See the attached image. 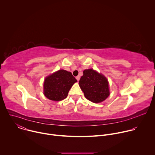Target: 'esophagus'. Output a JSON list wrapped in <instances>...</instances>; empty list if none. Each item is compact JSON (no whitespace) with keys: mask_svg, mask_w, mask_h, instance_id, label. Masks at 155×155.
Returning <instances> with one entry per match:
<instances>
[{"mask_svg":"<svg viewBox=\"0 0 155 155\" xmlns=\"http://www.w3.org/2000/svg\"><path fill=\"white\" fill-rule=\"evenodd\" d=\"M80 77L79 76V75H78L77 77H76V79L77 80V81H79V80H80Z\"/></svg>","mask_w":155,"mask_h":155,"instance_id":"1","label":"esophagus"}]
</instances>
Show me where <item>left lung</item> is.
<instances>
[{"label":"left lung","instance_id":"8db88e82","mask_svg":"<svg viewBox=\"0 0 155 155\" xmlns=\"http://www.w3.org/2000/svg\"><path fill=\"white\" fill-rule=\"evenodd\" d=\"M79 85L85 97L94 103H100L110 95L107 79L93 69H86L83 71Z\"/></svg>","mask_w":155,"mask_h":155}]
</instances>
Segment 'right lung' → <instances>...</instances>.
<instances>
[{
  "label": "right lung",
  "instance_id": "right-lung-1",
  "mask_svg": "<svg viewBox=\"0 0 155 155\" xmlns=\"http://www.w3.org/2000/svg\"><path fill=\"white\" fill-rule=\"evenodd\" d=\"M77 81L71 72L59 70L45 78L43 94L50 100L62 101L68 97L71 87Z\"/></svg>",
  "mask_w": 155,
  "mask_h": 155
}]
</instances>
